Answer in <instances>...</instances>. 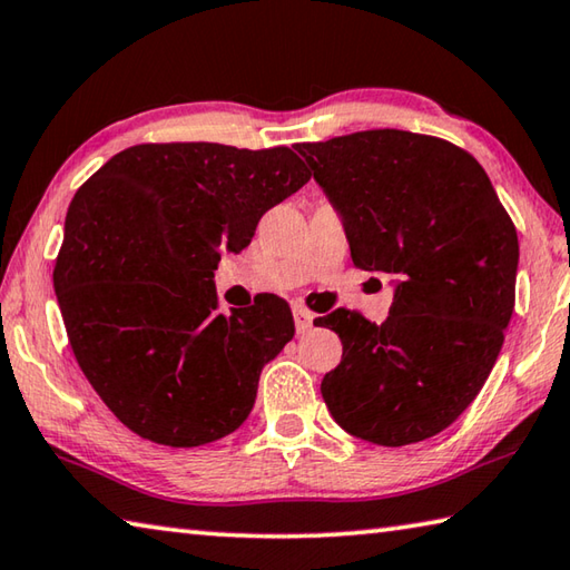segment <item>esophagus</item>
<instances>
[{"instance_id": "esophagus-1", "label": "esophagus", "mask_w": 570, "mask_h": 570, "mask_svg": "<svg viewBox=\"0 0 570 570\" xmlns=\"http://www.w3.org/2000/svg\"><path fill=\"white\" fill-rule=\"evenodd\" d=\"M292 312H294V324H296L298 334H306V331H312V326H314V314L308 312V308L294 306Z\"/></svg>"}]
</instances>
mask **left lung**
<instances>
[{"instance_id": "8db88e82", "label": "left lung", "mask_w": 570, "mask_h": 570, "mask_svg": "<svg viewBox=\"0 0 570 570\" xmlns=\"http://www.w3.org/2000/svg\"><path fill=\"white\" fill-rule=\"evenodd\" d=\"M296 151L344 222L354 264L393 276L384 324L318 318L344 344L321 396L341 429L376 446L436 436L503 346L519 272L511 216L469 151L426 134L371 129Z\"/></svg>"}]
</instances>
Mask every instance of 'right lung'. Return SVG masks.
Segmentation results:
<instances>
[{"label": "right lung", "instance_id": "add662e5", "mask_svg": "<svg viewBox=\"0 0 570 570\" xmlns=\"http://www.w3.org/2000/svg\"><path fill=\"white\" fill-rule=\"evenodd\" d=\"M308 179L288 147L139 144L75 194L55 292L81 371L124 426L191 449L249 416L264 366L294 338L292 308L272 296L222 314L214 272Z\"/></svg>", "mask_w": 570, "mask_h": 570}]
</instances>
